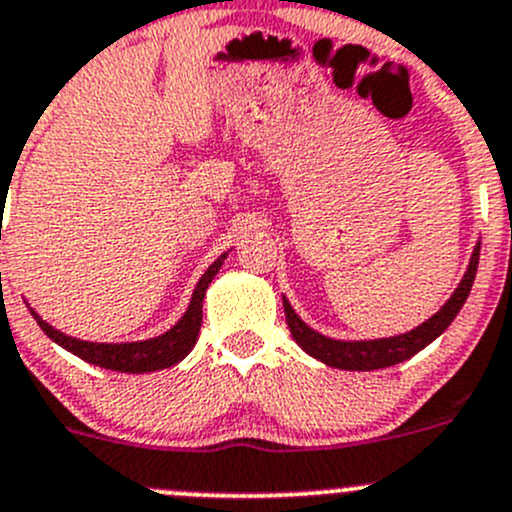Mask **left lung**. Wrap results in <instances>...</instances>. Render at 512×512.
I'll list each match as a JSON object with an SVG mask.
<instances>
[{
    "mask_svg": "<svg viewBox=\"0 0 512 512\" xmlns=\"http://www.w3.org/2000/svg\"><path fill=\"white\" fill-rule=\"evenodd\" d=\"M478 257H480V242L473 247V255L468 260L466 275L461 277L458 287L453 289V294L448 297V302L433 314L431 319L421 322L411 332L396 334V337H384V339H359V342H349V339H332L324 337V334L314 332L309 324H304L299 319V314L294 312L292 304L287 302V297H282L285 302V317L287 327L292 332L294 342L304 349L309 356L319 359L322 364L334 366V369L344 371H374V369H386V366L401 364V361L411 359V356L426 349L433 339L441 337L451 322L456 319V314L461 312V307L466 304L468 294H471L473 280H476L478 270Z\"/></svg>",
    "mask_w": 512,
    "mask_h": 512,
    "instance_id": "1",
    "label": "left lung"
}]
</instances>
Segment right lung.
<instances>
[{
	"mask_svg": "<svg viewBox=\"0 0 512 512\" xmlns=\"http://www.w3.org/2000/svg\"><path fill=\"white\" fill-rule=\"evenodd\" d=\"M227 252L218 257L208 270L203 272V277L198 280V285L193 289V297H190L188 309H185L183 317L168 329V332L158 334V337L141 339V342H121V344H106V342H84V339L69 337V334L59 332V329L51 327L49 322L32 314L41 329H44L46 337L51 342H56L59 347H64L66 352L76 354L79 359L89 361V364L101 366V369L111 371H123V374H148V371H160L175 366L178 361H183L185 356L193 352L195 342H198L200 324H203V299L208 292L210 282L218 275V270L223 267Z\"/></svg>",
	"mask_w": 512,
	"mask_h": 512,
	"instance_id": "obj_1",
	"label": "right lung"
}]
</instances>
